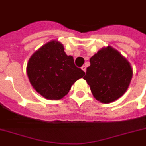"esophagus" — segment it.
Segmentation results:
<instances>
[{"label":"esophagus","instance_id":"obj_1","mask_svg":"<svg viewBox=\"0 0 146 146\" xmlns=\"http://www.w3.org/2000/svg\"><path fill=\"white\" fill-rule=\"evenodd\" d=\"M81 69L83 71V72H86V67L85 66H83L81 67Z\"/></svg>","mask_w":146,"mask_h":146}]
</instances>
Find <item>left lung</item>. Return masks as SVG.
<instances>
[{
  "instance_id": "obj_1",
  "label": "left lung",
  "mask_w": 146,
  "mask_h": 146,
  "mask_svg": "<svg viewBox=\"0 0 146 146\" xmlns=\"http://www.w3.org/2000/svg\"><path fill=\"white\" fill-rule=\"evenodd\" d=\"M86 80L96 100L103 103L115 101L124 94L133 75L131 64L117 50L109 46L90 58Z\"/></svg>"
}]
</instances>
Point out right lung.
Returning a JSON list of instances; mask_svg holds the SVG:
<instances>
[{
	"label": "right lung",
	"instance_id": "1",
	"mask_svg": "<svg viewBox=\"0 0 146 146\" xmlns=\"http://www.w3.org/2000/svg\"><path fill=\"white\" fill-rule=\"evenodd\" d=\"M27 73L32 87L48 100L62 99L85 74L57 40L50 41L35 52L27 63Z\"/></svg>",
	"mask_w": 146,
	"mask_h": 146
}]
</instances>
